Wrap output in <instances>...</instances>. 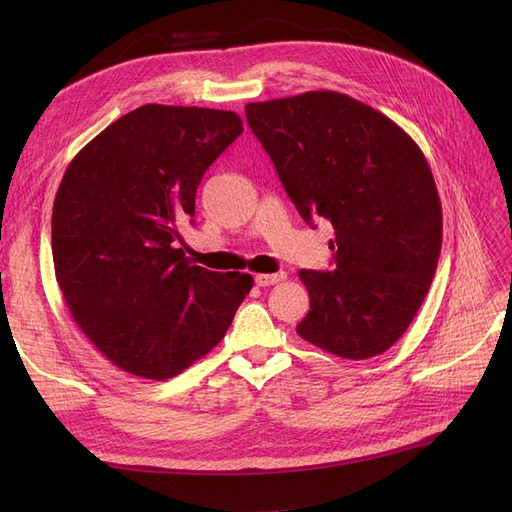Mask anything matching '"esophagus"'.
<instances>
[{"mask_svg": "<svg viewBox=\"0 0 512 512\" xmlns=\"http://www.w3.org/2000/svg\"><path fill=\"white\" fill-rule=\"evenodd\" d=\"M284 277H286V273H284V271H280V273H258V275L254 277V280H256V284H258V286L265 288V286L280 284V282L284 280Z\"/></svg>", "mask_w": 512, "mask_h": 512, "instance_id": "obj_1", "label": "esophagus"}]
</instances>
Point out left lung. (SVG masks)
<instances>
[{"label":"left lung","instance_id":"1","mask_svg":"<svg viewBox=\"0 0 512 512\" xmlns=\"http://www.w3.org/2000/svg\"><path fill=\"white\" fill-rule=\"evenodd\" d=\"M245 117L305 222L333 224V269L299 277L297 333L335 356L389 350L425 301L442 247L431 168L395 121L339 91L250 102Z\"/></svg>","mask_w":512,"mask_h":512}]
</instances>
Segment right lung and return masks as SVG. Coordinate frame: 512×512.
<instances>
[{"label": "right lung", "instance_id": "add662e5", "mask_svg": "<svg viewBox=\"0 0 512 512\" xmlns=\"http://www.w3.org/2000/svg\"><path fill=\"white\" fill-rule=\"evenodd\" d=\"M241 132L232 111L145 104L68 164L51 220L55 277L83 335L121 371L179 376L250 294V273L203 269L177 247L205 170Z\"/></svg>", "mask_w": 512, "mask_h": 512}]
</instances>
